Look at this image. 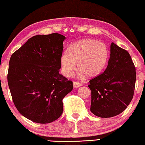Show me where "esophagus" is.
<instances>
[{
  "label": "esophagus",
  "instance_id": "34e87169",
  "mask_svg": "<svg viewBox=\"0 0 145 145\" xmlns=\"http://www.w3.org/2000/svg\"><path fill=\"white\" fill-rule=\"evenodd\" d=\"M82 86V84L81 83L78 82H75V81L73 82V86H74V88L80 87V86Z\"/></svg>",
  "mask_w": 145,
  "mask_h": 145
}]
</instances>
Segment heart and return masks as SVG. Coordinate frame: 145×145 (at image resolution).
Returning a JSON list of instances; mask_svg holds the SVG:
<instances>
[{"instance_id": "heart-1", "label": "heart", "mask_w": 145, "mask_h": 145, "mask_svg": "<svg viewBox=\"0 0 145 145\" xmlns=\"http://www.w3.org/2000/svg\"><path fill=\"white\" fill-rule=\"evenodd\" d=\"M108 60V50L104 43L95 39H82L69 46L68 54L61 56V72L65 76L70 77L77 67L79 78H95L103 71Z\"/></svg>"}]
</instances>
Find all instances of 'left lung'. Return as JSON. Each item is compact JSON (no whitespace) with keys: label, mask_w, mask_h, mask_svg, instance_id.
Masks as SVG:
<instances>
[{"label":"left lung","mask_w":145,"mask_h":145,"mask_svg":"<svg viewBox=\"0 0 145 145\" xmlns=\"http://www.w3.org/2000/svg\"><path fill=\"white\" fill-rule=\"evenodd\" d=\"M135 81V67L128 52L112 42L106 69L89 82L91 112L101 118L120 114L133 99Z\"/></svg>","instance_id":"1"}]
</instances>
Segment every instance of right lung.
<instances>
[{"label":"right lung","instance_id":"1","mask_svg":"<svg viewBox=\"0 0 145 145\" xmlns=\"http://www.w3.org/2000/svg\"><path fill=\"white\" fill-rule=\"evenodd\" d=\"M65 37L58 33L36 35L12 54L8 84L21 114L48 123L63 113V99L72 91V82L59 73Z\"/></svg>","mask_w":145,"mask_h":145}]
</instances>
